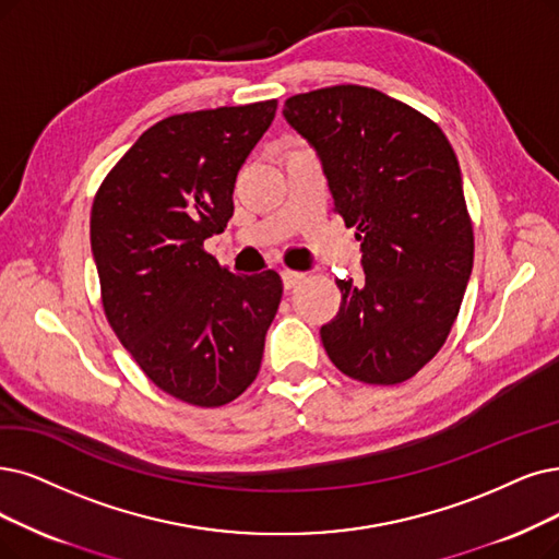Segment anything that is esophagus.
I'll list each match as a JSON object with an SVG mask.
<instances>
[{"mask_svg": "<svg viewBox=\"0 0 559 559\" xmlns=\"http://www.w3.org/2000/svg\"><path fill=\"white\" fill-rule=\"evenodd\" d=\"M305 280V273H298V271H282V284L284 288H294L296 284H300Z\"/></svg>", "mask_w": 559, "mask_h": 559, "instance_id": "1", "label": "esophagus"}]
</instances>
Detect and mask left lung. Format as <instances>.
<instances>
[{"label": "left lung", "mask_w": 559, "mask_h": 559, "mask_svg": "<svg viewBox=\"0 0 559 559\" xmlns=\"http://www.w3.org/2000/svg\"><path fill=\"white\" fill-rule=\"evenodd\" d=\"M282 115L314 146L334 213L362 250L365 282L337 280L325 353L355 381L404 383L448 340L473 273L456 153L431 119L369 86L298 94Z\"/></svg>", "instance_id": "8db88e82"}]
</instances>
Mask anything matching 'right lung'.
Wrapping results in <instances>:
<instances>
[{"label": "right lung", "instance_id": "add662e5", "mask_svg": "<svg viewBox=\"0 0 559 559\" xmlns=\"http://www.w3.org/2000/svg\"><path fill=\"white\" fill-rule=\"evenodd\" d=\"M277 100L174 115L111 169L92 206L105 317L163 392L217 408L252 385L282 300L275 271L234 275L204 240L234 215L242 163Z\"/></svg>", "mask_w": 559, "mask_h": 559}]
</instances>
